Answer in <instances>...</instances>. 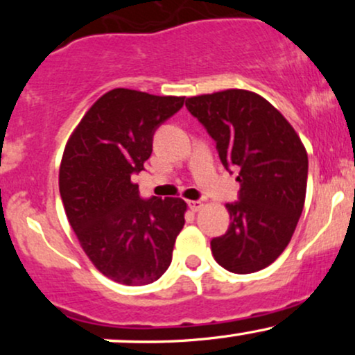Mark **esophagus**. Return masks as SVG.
Returning <instances> with one entry per match:
<instances>
[{"instance_id":"esophagus-1","label":"esophagus","mask_w":355,"mask_h":355,"mask_svg":"<svg viewBox=\"0 0 355 355\" xmlns=\"http://www.w3.org/2000/svg\"><path fill=\"white\" fill-rule=\"evenodd\" d=\"M203 207V203L200 202V200H190L189 202V209L191 210V211H198Z\"/></svg>"}]
</instances>
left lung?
<instances>
[{"label":"left lung","mask_w":355,"mask_h":355,"mask_svg":"<svg viewBox=\"0 0 355 355\" xmlns=\"http://www.w3.org/2000/svg\"><path fill=\"white\" fill-rule=\"evenodd\" d=\"M185 107L215 140L222 165L239 172V200L227 203L229 230L211 239V254L234 274L262 270L288 245L304 210L302 141L279 110L247 89L191 96Z\"/></svg>","instance_id":"8db88e82"}]
</instances>
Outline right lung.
<instances>
[{
    "instance_id": "add662e5",
    "label": "right lung",
    "mask_w": 355,
    "mask_h": 355,
    "mask_svg": "<svg viewBox=\"0 0 355 355\" xmlns=\"http://www.w3.org/2000/svg\"><path fill=\"white\" fill-rule=\"evenodd\" d=\"M185 96L115 88L95 101L68 140L60 195L85 254L103 275L125 285L160 279L185 225L182 198H141L133 173L153 150V135Z\"/></svg>"
}]
</instances>
